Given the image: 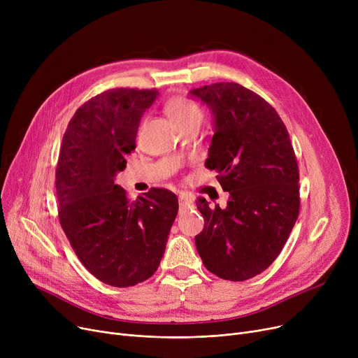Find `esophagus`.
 Listing matches in <instances>:
<instances>
[{
  "label": "esophagus",
  "mask_w": 358,
  "mask_h": 358,
  "mask_svg": "<svg viewBox=\"0 0 358 358\" xmlns=\"http://www.w3.org/2000/svg\"><path fill=\"white\" fill-rule=\"evenodd\" d=\"M178 201H180V208L185 209V208H190L192 203H193V199H192V196H189V194L181 193V194L178 196Z\"/></svg>",
  "instance_id": "obj_1"
}]
</instances>
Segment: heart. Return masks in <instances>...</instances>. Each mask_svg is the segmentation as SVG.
Segmentation results:
<instances>
[{"mask_svg":"<svg viewBox=\"0 0 358 358\" xmlns=\"http://www.w3.org/2000/svg\"><path fill=\"white\" fill-rule=\"evenodd\" d=\"M165 111L171 122L178 126L187 123L190 120L199 119L201 120V108L194 101L185 99V97H173L169 99L165 104Z\"/></svg>","mask_w":358,"mask_h":358,"instance_id":"b5f03b06","label":"heart"}]
</instances>
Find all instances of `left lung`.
I'll return each instance as SVG.
<instances>
[{"label":"left lung","instance_id":"obj_1","mask_svg":"<svg viewBox=\"0 0 358 358\" xmlns=\"http://www.w3.org/2000/svg\"><path fill=\"white\" fill-rule=\"evenodd\" d=\"M190 96L213 113L206 166L229 192L224 209L196 201L204 217L197 252L217 277L248 280L273 264L299 216V168L289 131L264 99L236 83L194 88Z\"/></svg>","mask_w":358,"mask_h":358}]
</instances>
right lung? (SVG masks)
Wrapping results in <instances>:
<instances>
[{"mask_svg":"<svg viewBox=\"0 0 358 358\" xmlns=\"http://www.w3.org/2000/svg\"><path fill=\"white\" fill-rule=\"evenodd\" d=\"M157 90L113 88L84 103L71 119L56 166L59 222L83 266L100 281L130 287L152 275L178 212L177 196L150 189L130 201L115 177Z\"/></svg>","mask_w":358,"mask_h":358,"instance_id":"obj_1","label":"right lung"}]
</instances>
